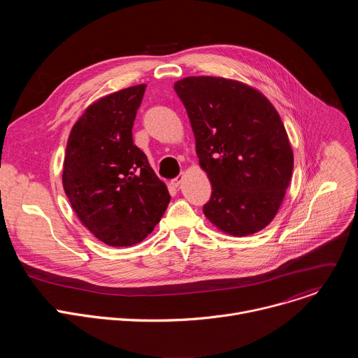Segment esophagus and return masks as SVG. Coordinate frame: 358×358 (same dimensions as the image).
I'll use <instances>...</instances> for the list:
<instances>
[{"instance_id":"obj_1","label":"esophagus","mask_w":358,"mask_h":358,"mask_svg":"<svg viewBox=\"0 0 358 358\" xmlns=\"http://www.w3.org/2000/svg\"><path fill=\"white\" fill-rule=\"evenodd\" d=\"M181 181H182V177H181V176H178V177H176V178H173V180H171V185L177 188V187L181 184Z\"/></svg>"}]
</instances>
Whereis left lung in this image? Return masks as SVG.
I'll list each match as a JSON object with an SVG mask.
<instances>
[{
    "instance_id": "obj_1",
    "label": "left lung",
    "mask_w": 358,
    "mask_h": 358,
    "mask_svg": "<svg viewBox=\"0 0 358 358\" xmlns=\"http://www.w3.org/2000/svg\"><path fill=\"white\" fill-rule=\"evenodd\" d=\"M213 194L203 214L232 236L257 234L276 217L293 171V151L269 99L243 82L188 76L174 83Z\"/></svg>"
}]
</instances>
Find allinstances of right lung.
Segmentation results:
<instances>
[{"label": "right lung", "mask_w": 358, "mask_h": 358, "mask_svg": "<svg viewBox=\"0 0 358 358\" xmlns=\"http://www.w3.org/2000/svg\"><path fill=\"white\" fill-rule=\"evenodd\" d=\"M145 86H130L93 101L66 143L65 194L83 227L109 246L141 242L160 222L171 198L133 144L131 129Z\"/></svg>", "instance_id": "1"}]
</instances>
